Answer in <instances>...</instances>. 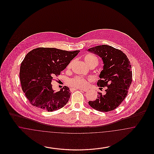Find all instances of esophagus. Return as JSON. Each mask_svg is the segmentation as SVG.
<instances>
[{
    "label": "esophagus",
    "instance_id": "1",
    "mask_svg": "<svg viewBox=\"0 0 154 154\" xmlns=\"http://www.w3.org/2000/svg\"><path fill=\"white\" fill-rule=\"evenodd\" d=\"M80 90H81V91H84V92H87L88 91V89H79Z\"/></svg>",
    "mask_w": 154,
    "mask_h": 154
}]
</instances>
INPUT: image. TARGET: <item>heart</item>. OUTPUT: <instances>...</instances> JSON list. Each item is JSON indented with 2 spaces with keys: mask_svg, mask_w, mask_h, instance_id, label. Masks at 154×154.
<instances>
[{
  "mask_svg": "<svg viewBox=\"0 0 154 154\" xmlns=\"http://www.w3.org/2000/svg\"><path fill=\"white\" fill-rule=\"evenodd\" d=\"M85 60L88 66L90 65L93 62H97V59L96 58L95 56L91 54L87 55L85 57ZM72 63L73 62H72L67 65V69H70L71 68ZM88 81H89L88 79H87L85 78H84L80 76H76L68 81V84L70 86L72 87L82 88H84L88 85Z\"/></svg>",
  "mask_w": 154,
  "mask_h": 154,
  "instance_id": "b5f03b06",
  "label": "heart"
}]
</instances>
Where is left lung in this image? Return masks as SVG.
Instances as JSON below:
<instances>
[{
    "label": "left lung",
    "mask_w": 154,
    "mask_h": 154,
    "mask_svg": "<svg viewBox=\"0 0 154 154\" xmlns=\"http://www.w3.org/2000/svg\"><path fill=\"white\" fill-rule=\"evenodd\" d=\"M102 59L103 69L97 85L106 87V94L98 92L95 100L89 101L93 109L102 112L116 109L124 101L132 84V72L129 59L121 50L110 45H102L88 49Z\"/></svg>",
    "instance_id": "1"
}]
</instances>
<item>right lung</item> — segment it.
Returning a JSON list of instances; mask_svg holds the SVG:
<instances>
[{
  "instance_id": "1",
  "label": "right lung",
  "mask_w": 154,
  "mask_h": 154,
  "mask_svg": "<svg viewBox=\"0 0 154 154\" xmlns=\"http://www.w3.org/2000/svg\"><path fill=\"white\" fill-rule=\"evenodd\" d=\"M79 52L40 47L26 54L21 65L20 78L22 91L32 106L54 111L66 105L70 97L69 88L65 86L55 92L51 82Z\"/></svg>"
}]
</instances>
